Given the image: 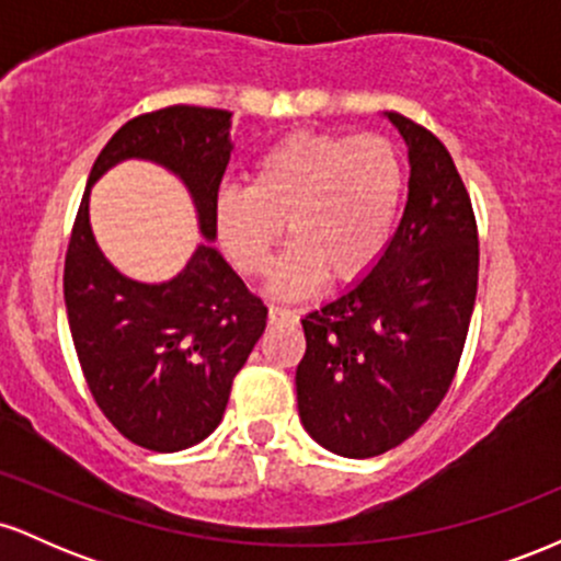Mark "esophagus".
Instances as JSON below:
<instances>
[{
	"label": "esophagus",
	"instance_id": "1",
	"mask_svg": "<svg viewBox=\"0 0 561 561\" xmlns=\"http://www.w3.org/2000/svg\"><path fill=\"white\" fill-rule=\"evenodd\" d=\"M268 321H272V324H293V321H298V311H293V308L272 306L268 308Z\"/></svg>",
	"mask_w": 561,
	"mask_h": 561
}]
</instances>
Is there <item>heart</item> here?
I'll return each instance as SVG.
<instances>
[{
  "mask_svg": "<svg viewBox=\"0 0 561 561\" xmlns=\"http://www.w3.org/2000/svg\"><path fill=\"white\" fill-rule=\"evenodd\" d=\"M403 163L377 134L293 131L255 158L250 184H224L214 218L224 253L244 276H261L287 224L289 248L274 293L302 298L375 268L396 229Z\"/></svg>",
  "mask_w": 561,
  "mask_h": 561,
  "instance_id": "heart-1",
  "label": "heart"
}]
</instances>
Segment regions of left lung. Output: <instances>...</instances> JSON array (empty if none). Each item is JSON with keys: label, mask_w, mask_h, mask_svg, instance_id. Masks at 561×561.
I'll list each match as a JSON object with an SVG mask.
<instances>
[{"label": "left lung", "mask_w": 561, "mask_h": 561, "mask_svg": "<svg viewBox=\"0 0 561 561\" xmlns=\"http://www.w3.org/2000/svg\"><path fill=\"white\" fill-rule=\"evenodd\" d=\"M385 115L409 147L401 224L364 279L300 319V422L347 459L401 446L430 420L454 382L478 295V224L454 158L424 126Z\"/></svg>", "instance_id": "left-lung-1"}]
</instances>
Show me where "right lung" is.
Segmentation results:
<instances>
[{
	"instance_id": "add662e5",
	"label": "right lung",
	"mask_w": 561,
	"mask_h": 561,
	"mask_svg": "<svg viewBox=\"0 0 561 561\" xmlns=\"http://www.w3.org/2000/svg\"><path fill=\"white\" fill-rule=\"evenodd\" d=\"M231 113L173 105L131 118L96 156L66 253L68 324L96 405L141 448L197 446L221 422L231 382L266 330V306L214 248V199L231 156ZM150 159L183 179L198 210L201 243L160 286L128 280L88 224V192L124 159Z\"/></svg>"
}]
</instances>
